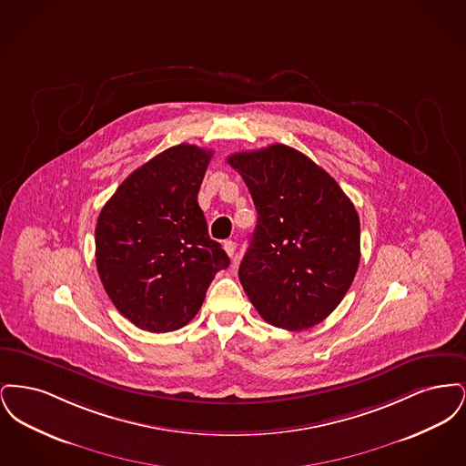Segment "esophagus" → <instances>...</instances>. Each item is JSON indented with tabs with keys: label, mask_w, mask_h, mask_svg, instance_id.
Returning a JSON list of instances; mask_svg holds the SVG:
<instances>
[{
	"label": "esophagus",
	"mask_w": 466,
	"mask_h": 466,
	"mask_svg": "<svg viewBox=\"0 0 466 466\" xmlns=\"http://www.w3.org/2000/svg\"><path fill=\"white\" fill-rule=\"evenodd\" d=\"M223 249H225V253L232 258V257L236 255V243H234V241H225V243H223Z\"/></svg>",
	"instance_id": "esophagus-1"
}]
</instances>
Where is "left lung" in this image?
I'll list each match as a JSON object with an SVG mask.
<instances>
[{
    "label": "left lung",
    "instance_id": "obj_1",
    "mask_svg": "<svg viewBox=\"0 0 466 466\" xmlns=\"http://www.w3.org/2000/svg\"><path fill=\"white\" fill-rule=\"evenodd\" d=\"M227 162L243 177L258 213L239 281L267 323L308 330L332 312L360 264V218L325 169L287 145Z\"/></svg>",
    "mask_w": 466,
    "mask_h": 466
}]
</instances>
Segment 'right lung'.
Listing matches in <instances>:
<instances>
[{
	"label": "right lung",
	"instance_id": "right-lung-1",
	"mask_svg": "<svg viewBox=\"0 0 466 466\" xmlns=\"http://www.w3.org/2000/svg\"><path fill=\"white\" fill-rule=\"evenodd\" d=\"M211 150L177 145L126 177L96 225V266L113 306L148 332H173L200 309L230 260L198 204Z\"/></svg>",
	"mask_w": 466,
	"mask_h": 466
}]
</instances>
